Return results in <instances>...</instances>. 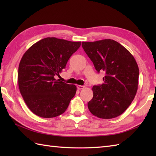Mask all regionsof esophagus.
<instances>
[{"instance_id":"esophagus-1","label":"esophagus","mask_w":156,"mask_h":156,"mask_svg":"<svg viewBox=\"0 0 156 156\" xmlns=\"http://www.w3.org/2000/svg\"><path fill=\"white\" fill-rule=\"evenodd\" d=\"M84 88V86H82V85H77V88L78 90H82Z\"/></svg>"}]
</instances>
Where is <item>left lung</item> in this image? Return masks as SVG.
<instances>
[{"label":"left lung","mask_w":156,"mask_h":156,"mask_svg":"<svg viewBox=\"0 0 156 156\" xmlns=\"http://www.w3.org/2000/svg\"><path fill=\"white\" fill-rule=\"evenodd\" d=\"M82 46L98 73L105 72L104 83L92 87L88 102L91 113L101 119H112L126 111L137 93L139 68L132 54L112 39L82 42Z\"/></svg>","instance_id":"left-lung-1"}]
</instances>
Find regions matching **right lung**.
Masks as SVG:
<instances>
[{
  "mask_svg": "<svg viewBox=\"0 0 156 156\" xmlns=\"http://www.w3.org/2000/svg\"><path fill=\"white\" fill-rule=\"evenodd\" d=\"M80 41L47 37L31 46L20 61L19 90L31 112L43 118L62 115L74 97L76 87L56 80Z\"/></svg>",
  "mask_w": 156,
  "mask_h": 156,
  "instance_id": "1",
  "label": "right lung"
}]
</instances>
